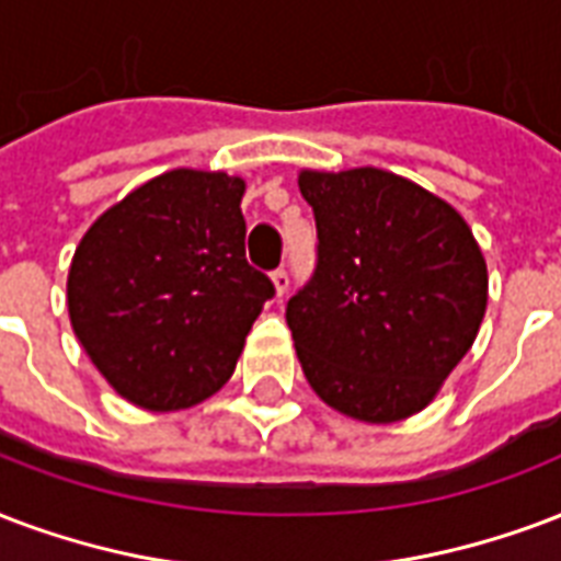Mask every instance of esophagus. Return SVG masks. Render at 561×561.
Segmentation results:
<instances>
[{
    "instance_id": "esophagus-1",
    "label": "esophagus",
    "mask_w": 561,
    "mask_h": 561,
    "mask_svg": "<svg viewBox=\"0 0 561 561\" xmlns=\"http://www.w3.org/2000/svg\"><path fill=\"white\" fill-rule=\"evenodd\" d=\"M271 279H273V288H276V297H285V294H288V288H290V279H288V273L282 271H273L271 273Z\"/></svg>"
}]
</instances>
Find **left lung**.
I'll return each mask as SVG.
<instances>
[{
  "instance_id": "obj_1",
  "label": "left lung",
  "mask_w": 561,
  "mask_h": 561,
  "mask_svg": "<svg viewBox=\"0 0 561 561\" xmlns=\"http://www.w3.org/2000/svg\"><path fill=\"white\" fill-rule=\"evenodd\" d=\"M297 182L320 241L318 271L285 311L302 374L353 421H405L477 341L480 243L447 199L379 167L299 170Z\"/></svg>"
}]
</instances>
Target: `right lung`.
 <instances>
[{"instance_id":"right-lung-1","label":"right lung","mask_w":561,"mask_h":561,"mask_svg":"<svg viewBox=\"0 0 561 561\" xmlns=\"http://www.w3.org/2000/svg\"><path fill=\"white\" fill-rule=\"evenodd\" d=\"M247 182L167 170L102 211L76 247L67 309L105 382L147 412L217 394L273 282L247 264Z\"/></svg>"}]
</instances>
